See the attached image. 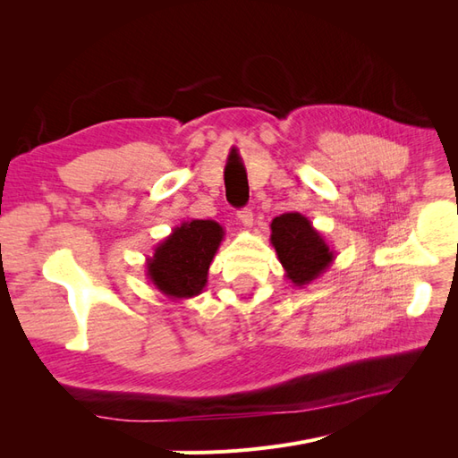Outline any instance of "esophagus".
Masks as SVG:
<instances>
[{"label":"esophagus","instance_id":"1","mask_svg":"<svg viewBox=\"0 0 458 458\" xmlns=\"http://www.w3.org/2000/svg\"><path fill=\"white\" fill-rule=\"evenodd\" d=\"M239 221L244 225V227H252L254 225V214L250 208H242V210L237 214Z\"/></svg>","mask_w":458,"mask_h":458}]
</instances>
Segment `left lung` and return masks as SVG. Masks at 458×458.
Segmentation results:
<instances>
[{"instance_id":"obj_1","label":"left lung","mask_w":458,"mask_h":458,"mask_svg":"<svg viewBox=\"0 0 458 458\" xmlns=\"http://www.w3.org/2000/svg\"><path fill=\"white\" fill-rule=\"evenodd\" d=\"M269 241L284 267V276L300 288L318 279L336 258L323 234L298 212L276 216L271 221Z\"/></svg>"}]
</instances>
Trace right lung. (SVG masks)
<instances>
[{
    "mask_svg": "<svg viewBox=\"0 0 458 458\" xmlns=\"http://www.w3.org/2000/svg\"><path fill=\"white\" fill-rule=\"evenodd\" d=\"M224 237V227L214 219L183 221L147 258V279L172 301L199 296Z\"/></svg>",
    "mask_w": 458,
    "mask_h": 458,
    "instance_id": "obj_1",
    "label": "right lung"
}]
</instances>
